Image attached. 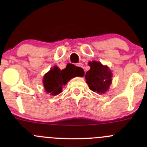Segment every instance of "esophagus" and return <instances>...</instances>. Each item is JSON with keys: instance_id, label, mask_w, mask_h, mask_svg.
<instances>
[{"instance_id": "obj_1", "label": "esophagus", "mask_w": 147, "mask_h": 147, "mask_svg": "<svg viewBox=\"0 0 147 147\" xmlns=\"http://www.w3.org/2000/svg\"><path fill=\"white\" fill-rule=\"evenodd\" d=\"M77 66L80 67L84 68V67H83V64H82V63H78V64H77Z\"/></svg>"}]
</instances>
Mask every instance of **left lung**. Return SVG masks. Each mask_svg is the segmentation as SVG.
Returning <instances> with one entry per match:
<instances>
[{
  "mask_svg": "<svg viewBox=\"0 0 147 147\" xmlns=\"http://www.w3.org/2000/svg\"><path fill=\"white\" fill-rule=\"evenodd\" d=\"M90 70L86 72V82L93 92L103 94L109 89L112 83V72L107 66L97 61L90 62Z\"/></svg>",
  "mask_w": 147,
  "mask_h": 147,
  "instance_id": "obj_1",
  "label": "left lung"
}]
</instances>
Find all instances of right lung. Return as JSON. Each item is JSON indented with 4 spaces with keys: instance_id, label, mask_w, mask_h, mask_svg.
I'll list each match as a JSON object with an SVG mask.
<instances>
[{
    "instance_id": "right-lung-1",
    "label": "right lung",
    "mask_w": 147,
    "mask_h": 147,
    "mask_svg": "<svg viewBox=\"0 0 147 147\" xmlns=\"http://www.w3.org/2000/svg\"><path fill=\"white\" fill-rule=\"evenodd\" d=\"M84 73L82 68L74 65L69 67L67 65L66 68L62 70L55 66L44 75L42 82L46 92L53 96L60 94L63 92V87L68 81L76 76L82 77Z\"/></svg>"
}]
</instances>
